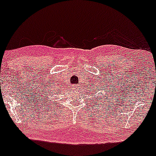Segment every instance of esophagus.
<instances>
[{
    "mask_svg": "<svg viewBox=\"0 0 156 156\" xmlns=\"http://www.w3.org/2000/svg\"><path fill=\"white\" fill-rule=\"evenodd\" d=\"M75 88H76V87H75Z\"/></svg>",
    "mask_w": 156,
    "mask_h": 156,
    "instance_id": "esophagus-1",
    "label": "esophagus"
}]
</instances>
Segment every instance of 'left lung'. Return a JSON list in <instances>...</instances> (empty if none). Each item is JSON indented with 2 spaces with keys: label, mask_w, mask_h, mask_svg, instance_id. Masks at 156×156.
Returning a JSON list of instances; mask_svg holds the SVG:
<instances>
[{
  "label": "left lung",
  "mask_w": 156,
  "mask_h": 156,
  "mask_svg": "<svg viewBox=\"0 0 156 156\" xmlns=\"http://www.w3.org/2000/svg\"><path fill=\"white\" fill-rule=\"evenodd\" d=\"M96 89H97V88H96ZM93 90H94V89H93ZM95 94H97V92H96V91H95V92H94ZM93 94H94V93H92ZM96 96H97V95H95V97H96ZM104 97H105V96H103V97H101V99H99V101H98V103H100V102H102V101H103V100H104Z\"/></svg>",
  "instance_id": "left-lung-1"
}]
</instances>
